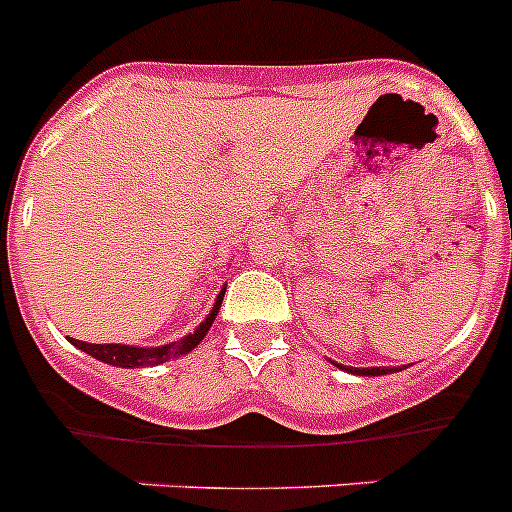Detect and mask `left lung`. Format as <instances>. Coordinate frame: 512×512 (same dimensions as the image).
Wrapping results in <instances>:
<instances>
[{
	"label": "left lung",
	"instance_id": "1",
	"mask_svg": "<svg viewBox=\"0 0 512 512\" xmlns=\"http://www.w3.org/2000/svg\"><path fill=\"white\" fill-rule=\"evenodd\" d=\"M345 370H350V373H358V375H386L388 370L391 368H345Z\"/></svg>",
	"mask_w": 512,
	"mask_h": 512
}]
</instances>
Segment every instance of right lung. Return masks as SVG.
I'll use <instances>...</instances> for the list:
<instances>
[{
	"label": "right lung",
	"instance_id": "obj_1",
	"mask_svg": "<svg viewBox=\"0 0 512 512\" xmlns=\"http://www.w3.org/2000/svg\"><path fill=\"white\" fill-rule=\"evenodd\" d=\"M220 302H223V292H220L213 312L205 317V322L198 327V330L192 332V335L182 337V340L170 342V345H162V348H134V345H93V342L73 340V337H70V342H73L78 350H83V353H88V355H93L96 360H101V363L119 365V368H149V365H159V363H164V360H172V358H177V355L190 353L192 348H198L200 340L205 337V332H208L210 325H213Z\"/></svg>",
	"mask_w": 512,
	"mask_h": 512
}]
</instances>
